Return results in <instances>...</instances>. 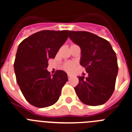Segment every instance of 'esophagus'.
Here are the masks:
<instances>
[{"label": "esophagus", "mask_w": 132, "mask_h": 132, "mask_svg": "<svg viewBox=\"0 0 132 132\" xmlns=\"http://www.w3.org/2000/svg\"><path fill=\"white\" fill-rule=\"evenodd\" d=\"M68 79H69V80H70V79H71V78H72V76H71V75H70V74L68 75Z\"/></svg>", "instance_id": "obj_1"}]
</instances>
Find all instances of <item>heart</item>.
I'll use <instances>...</instances> for the list:
<instances>
[{"label":"heart","instance_id":"heart-1","mask_svg":"<svg viewBox=\"0 0 132 132\" xmlns=\"http://www.w3.org/2000/svg\"><path fill=\"white\" fill-rule=\"evenodd\" d=\"M76 66V63L74 62L69 61L67 62H65L63 64L62 68L63 69L65 72H68V73H70L72 71L74 70V68Z\"/></svg>","mask_w":132,"mask_h":132}]
</instances>
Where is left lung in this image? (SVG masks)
<instances>
[{
    "instance_id": "left-lung-1",
    "label": "left lung",
    "mask_w": 132,
    "mask_h": 132,
    "mask_svg": "<svg viewBox=\"0 0 132 132\" xmlns=\"http://www.w3.org/2000/svg\"><path fill=\"white\" fill-rule=\"evenodd\" d=\"M69 37L80 47V65L88 76H78L74 89L79 100L90 106L106 103L112 95L118 66L110 43L87 31H68Z\"/></svg>"
}]
</instances>
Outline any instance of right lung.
<instances>
[{"instance_id":"obj_1","label":"right lung","mask_w":132,"mask_h":132,"mask_svg":"<svg viewBox=\"0 0 132 132\" xmlns=\"http://www.w3.org/2000/svg\"><path fill=\"white\" fill-rule=\"evenodd\" d=\"M68 31L43 30L26 38L18 47L14 68L16 81L26 99L44 108L59 100L67 73L57 70L52 76L48 60L54 59L68 39Z\"/></svg>"}]
</instances>
